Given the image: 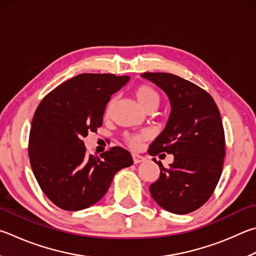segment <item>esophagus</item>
I'll list each match as a JSON object with an SVG mask.
<instances>
[{
  "mask_svg": "<svg viewBox=\"0 0 256 256\" xmlns=\"http://www.w3.org/2000/svg\"><path fill=\"white\" fill-rule=\"evenodd\" d=\"M132 158H133L134 164H140V162H143L144 160H146V158L140 156V154H136V153H133Z\"/></svg>",
  "mask_w": 256,
  "mask_h": 256,
  "instance_id": "obj_1",
  "label": "esophagus"
}]
</instances>
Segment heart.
Returning a JSON list of instances; mask_svg holds the SVG:
<instances>
[{
  "mask_svg": "<svg viewBox=\"0 0 256 256\" xmlns=\"http://www.w3.org/2000/svg\"><path fill=\"white\" fill-rule=\"evenodd\" d=\"M133 94L136 96L138 104L142 106V108L146 110V112L156 110L161 103L160 92L153 86L148 85V84H141V85H138L133 90ZM115 102V97H112V98L108 100V103L106 105L105 108V116H108L110 112H112ZM146 138V134H126V136H125V141H126V143L132 148H138Z\"/></svg>",
  "mask_w": 256,
  "mask_h": 256,
  "instance_id": "b5f03b06",
  "label": "heart"
}]
</instances>
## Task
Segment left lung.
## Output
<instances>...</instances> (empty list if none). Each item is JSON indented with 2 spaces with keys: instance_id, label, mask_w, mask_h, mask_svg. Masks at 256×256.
<instances>
[{
  "instance_id": "1",
  "label": "left lung",
  "mask_w": 256,
  "mask_h": 256,
  "mask_svg": "<svg viewBox=\"0 0 256 256\" xmlns=\"http://www.w3.org/2000/svg\"><path fill=\"white\" fill-rule=\"evenodd\" d=\"M141 76L160 87L171 104L168 123L148 152L150 156L166 152L174 159L169 168L158 162L160 176L150 186V194L166 210L189 214L210 198L222 176L225 133L220 110L206 90L179 76L168 72Z\"/></svg>"
}]
</instances>
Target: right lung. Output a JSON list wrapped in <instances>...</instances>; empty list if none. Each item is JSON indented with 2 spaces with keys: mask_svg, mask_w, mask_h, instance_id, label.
<instances>
[{
  "mask_svg": "<svg viewBox=\"0 0 256 256\" xmlns=\"http://www.w3.org/2000/svg\"><path fill=\"white\" fill-rule=\"evenodd\" d=\"M128 80L113 74H80L51 90L36 110L28 148L31 168L44 194L64 210L94 205L114 174L133 164L131 153L123 148L94 156L87 154L82 141L102 126L110 96Z\"/></svg>",
  "mask_w": 256,
  "mask_h": 256,
  "instance_id": "obj_1",
  "label": "right lung"
}]
</instances>
